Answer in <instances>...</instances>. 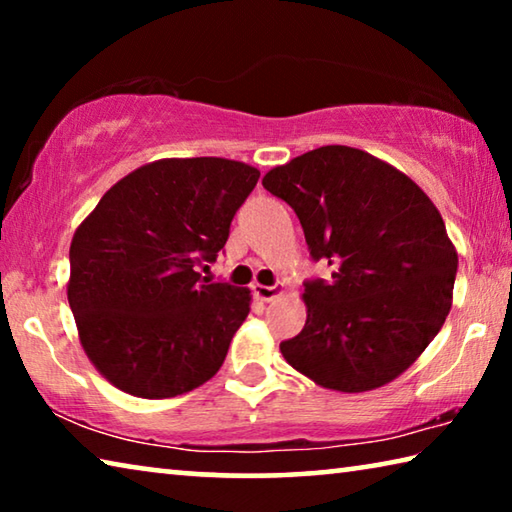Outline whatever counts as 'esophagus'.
Masks as SVG:
<instances>
[{
	"label": "esophagus",
	"mask_w": 512,
	"mask_h": 512,
	"mask_svg": "<svg viewBox=\"0 0 512 512\" xmlns=\"http://www.w3.org/2000/svg\"><path fill=\"white\" fill-rule=\"evenodd\" d=\"M253 293L264 302H271L275 298H280L284 293V287L282 284H275V287H264V284H253Z\"/></svg>",
	"instance_id": "obj_1"
}]
</instances>
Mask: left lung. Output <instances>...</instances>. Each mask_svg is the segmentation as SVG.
Masks as SVG:
<instances>
[{
	"mask_svg": "<svg viewBox=\"0 0 512 512\" xmlns=\"http://www.w3.org/2000/svg\"><path fill=\"white\" fill-rule=\"evenodd\" d=\"M329 280L305 284L307 323L280 343L289 366L341 393L388 384L420 357L452 309L458 255L431 198L393 164L320 146L271 169Z\"/></svg>",
	"mask_w": 512,
	"mask_h": 512,
	"instance_id": "8db88e82",
	"label": "left lung"
}]
</instances>
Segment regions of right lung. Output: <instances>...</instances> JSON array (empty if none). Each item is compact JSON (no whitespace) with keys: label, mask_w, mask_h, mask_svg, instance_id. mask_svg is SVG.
Listing matches in <instances>:
<instances>
[{"label":"right lung","mask_w":512,"mask_h":512,"mask_svg":"<svg viewBox=\"0 0 512 512\" xmlns=\"http://www.w3.org/2000/svg\"><path fill=\"white\" fill-rule=\"evenodd\" d=\"M257 178L237 160H155L76 228L67 300L85 354L119 391L162 400L219 372L253 298L198 268L225 246Z\"/></svg>","instance_id":"obj_1"}]
</instances>
